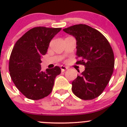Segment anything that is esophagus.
Instances as JSON below:
<instances>
[{
  "label": "esophagus",
  "instance_id": "1",
  "mask_svg": "<svg viewBox=\"0 0 127 127\" xmlns=\"http://www.w3.org/2000/svg\"><path fill=\"white\" fill-rule=\"evenodd\" d=\"M60 69H61L62 72H64V71H65L67 69H68V68H67V67H65V66L62 65L61 67H60Z\"/></svg>",
  "mask_w": 127,
  "mask_h": 127
}]
</instances>
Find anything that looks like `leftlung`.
Wrapping results in <instances>:
<instances>
[{"label":"left lung","mask_w":127,"mask_h":127,"mask_svg":"<svg viewBox=\"0 0 127 127\" xmlns=\"http://www.w3.org/2000/svg\"><path fill=\"white\" fill-rule=\"evenodd\" d=\"M76 40L77 64L85 69L72 83V90L83 100L98 97L109 82L113 74L114 58L107 39L96 29L84 24L75 25L63 29Z\"/></svg>","instance_id":"obj_1"}]
</instances>
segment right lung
I'll return each mask as SVG.
<instances>
[{"instance_id": "right-lung-1", "label": "right lung", "mask_w": 127, "mask_h": 127, "mask_svg": "<svg viewBox=\"0 0 127 127\" xmlns=\"http://www.w3.org/2000/svg\"><path fill=\"white\" fill-rule=\"evenodd\" d=\"M61 28L38 27L30 29L18 39L11 52L9 64L13 83L27 98L39 100L53 90L59 67L41 70V57L46 55L51 39Z\"/></svg>"}]
</instances>
